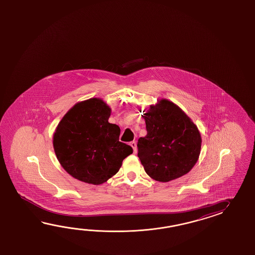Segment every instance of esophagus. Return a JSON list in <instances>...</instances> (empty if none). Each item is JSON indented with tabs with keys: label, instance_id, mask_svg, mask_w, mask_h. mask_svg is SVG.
I'll list each match as a JSON object with an SVG mask.
<instances>
[{
	"label": "esophagus",
	"instance_id": "obj_1",
	"mask_svg": "<svg viewBox=\"0 0 255 255\" xmlns=\"http://www.w3.org/2000/svg\"><path fill=\"white\" fill-rule=\"evenodd\" d=\"M130 146H132V148H133V150H134V153L136 154L137 149H136V143H135V141H132V142H130Z\"/></svg>",
	"mask_w": 255,
	"mask_h": 255
}]
</instances>
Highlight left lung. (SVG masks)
<instances>
[{
  "label": "left lung",
  "instance_id": "8db88e82",
  "mask_svg": "<svg viewBox=\"0 0 255 255\" xmlns=\"http://www.w3.org/2000/svg\"><path fill=\"white\" fill-rule=\"evenodd\" d=\"M142 118L146 135L138 139L137 156L146 173L159 182L189 173L201 147L200 130L190 117L176 104L161 98L143 110Z\"/></svg>",
  "mask_w": 255,
  "mask_h": 255
}]
</instances>
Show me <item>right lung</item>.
I'll return each instance as SVG.
<instances>
[{"label":"right lung","mask_w":255,"mask_h":255,"mask_svg":"<svg viewBox=\"0 0 255 255\" xmlns=\"http://www.w3.org/2000/svg\"><path fill=\"white\" fill-rule=\"evenodd\" d=\"M111 109L103 99L77 102L60 120L53 135L54 153L73 178L100 185L118 173L131 146L120 141V128L109 123Z\"/></svg>","instance_id":"1"}]
</instances>
